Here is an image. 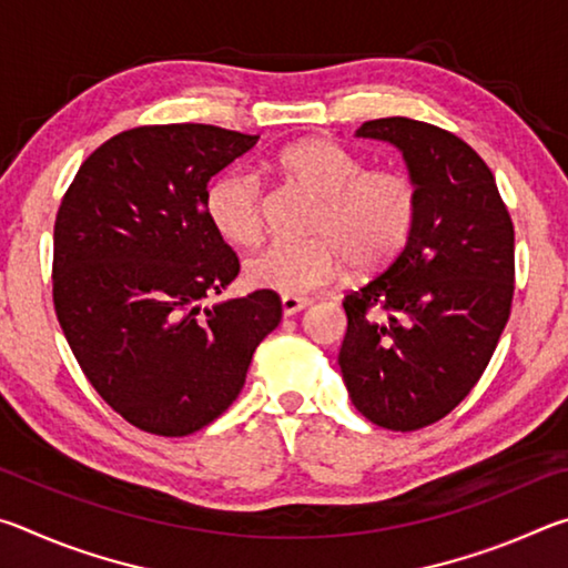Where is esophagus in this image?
<instances>
[{
    "label": "esophagus",
    "instance_id": "34e87169",
    "mask_svg": "<svg viewBox=\"0 0 568 568\" xmlns=\"http://www.w3.org/2000/svg\"><path fill=\"white\" fill-rule=\"evenodd\" d=\"M281 305H283V315H295V313H301L303 307L307 305V301L305 297H295V295H283V301H281Z\"/></svg>",
    "mask_w": 568,
    "mask_h": 568
}]
</instances>
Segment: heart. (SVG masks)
<instances>
[{"label":"heart","mask_w":568,"mask_h":568,"mask_svg":"<svg viewBox=\"0 0 568 568\" xmlns=\"http://www.w3.org/2000/svg\"><path fill=\"white\" fill-rule=\"evenodd\" d=\"M281 178L318 197L303 243H273L247 257L245 283L283 295H307L338 281L355 263L376 271L390 263L416 230L418 187L393 168L365 170L363 158L338 142L311 138L275 155ZM207 217L230 245L253 247L265 233L261 180L230 170L210 182Z\"/></svg>","instance_id":"obj_1"}]
</instances>
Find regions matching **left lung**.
<instances>
[{
  "label": "left lung",
  "mask_w": 568,
  "mask_h": 568,
  "mask_svg": "<svg viewBox=\"0 0 568 568\" xmlns=\"http://www.w3.org/2000/svg\"><path fill=\"white\" fill-rule=\"evenodd\" d=\"M418 187V220L386 271L343 297L338 365L353 406L388 430L448 416L484 376L514 301V223L478 152L436 124L383 118Z\"/></svg>",
  "instance_id": "8db88e82"
}]
</instances>
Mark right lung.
<instances>
[{
  "mask_svg": "<svg viewBox=\"0 0 568 568\" xmlns=\"http://www.w3.org/2000/svg\"><path fill=\"white\" fill-rule=\"evenodd\" d=\"M255 142L192 122L124 130L82 162L57 210V321L92 388L148 434L213 423L281 323L273 291L200 307L240 273L207 217V182Z\"/></svg>",
  "mask_w": 568,
  "mask_h": 568,
  "instance_id": "right-lung-1",
  "label": "right lung"
}]
</instances>
